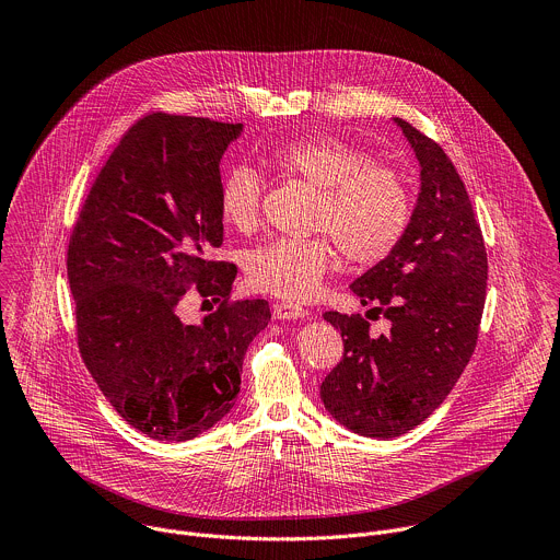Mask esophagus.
Instances as JSON below:
<instances>
[{"label":"esophagus","mask_w":560,"mask_h":560,"mask_svg":"<svg viewBox=\"0 0 560 560\" xmlns=\"http://www.w3.org/2000/svg\"><path fill=\"white\" fill-rule=\"evenodd\" d=\"M275 316L290 322V318H305L307 310H303L301 305H294V303H275Z\"/></svg>","instance_id":"34e87169"}]
</instances>
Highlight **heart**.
Instances as JSON below:
<instances>
[{
  "instance_id": "1",
  "label": "heart",
  "mask_w": 560,
  "mask_h": 560,
  "mask_svg": "<svg viewBox=\"0 0 560 560\" xmlns=\"http://www.w3.org/2000/svg\"><path fill=\"white\" fill-rule=\"evenodd\" d=\"M270 166L312 190L307 238H270L248 255L250 283L268 294L305 301L332 272L339 250L352 266H374L389 257L412 219V195L396 166L341 137L312 135L288 141L268 154ZM264 182L250 166L225 173L219 214L225 225L250 232L261 221Z\"/></svg>"
}]
</instances>
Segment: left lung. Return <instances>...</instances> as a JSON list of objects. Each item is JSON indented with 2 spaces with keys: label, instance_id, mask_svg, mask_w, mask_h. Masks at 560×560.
<instances>
[{
  "label": "left lung",
  "instance_id": "8db88e82",
  "mask_svg": "<svg viewBox=\"0 0 560 560\" xmlns=\"http://www.w3.org/2000/svg\"><path fill=\"white\" fill-rule=\"evenodd\" d=\"M421 164V192L398 246L350 288L389 332L361 314L326 312L343 359L322 383L326 410L348 430L394 439L421 425L456 385L481 326L488 253L465 184L445 150L394 117Z\"/></svg>",
  "mask_w": 560,
  "mask_h": 560
}]
</instances>
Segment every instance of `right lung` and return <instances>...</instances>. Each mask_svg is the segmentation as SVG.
Here are the masks:
<instances>
[{"mask_svg": "<svg viewBox=\"0 0 560 560\" xmlns=\"http://www.w3.org/2000/svg\"><path fill=\"white\" fill-rule=\"evenodd\" d=\"M242 124L150 113L100 171L68 244L77 343L119 417L156 441H190L221 421L242 387L264 299L232 301L236 266L223 242L219 162ZM220 305L184 325L190 290Z\"/></svg>", "mask_w": 560, "mask_h": 560, "instance_id": "1", "label": "right lung"}]
</instances>
